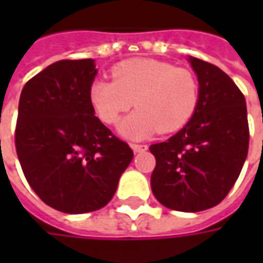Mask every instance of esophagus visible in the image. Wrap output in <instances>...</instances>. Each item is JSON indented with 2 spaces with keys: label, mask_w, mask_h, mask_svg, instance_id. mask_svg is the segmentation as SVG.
I'll use <instances>...</instances> for the list:
<instances>
[{
  "label": "esophagus",
  "mask_w": 263,
  "mask_h": 263,
  "mask_svg": "<svg viewBox=\"0 0 263 263\" xmlns=\"http://www.w3.org/2000/svg\"><path fill=\"white\" fill-rule=\"evenodd\" d=\"M131 148L134 149V152H145L148 149V145H145V143H132Z\"/></svg>",
  "instance_id": "esophagus-1"
}]
</instances>
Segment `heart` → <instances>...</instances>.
I'll return each instance as SVG.
<instances>
[{
	"label": "heart",
	"mask_w": 263,
	"mask_h": 263,
	"mask_svg": "<svg viewBox=\"0 0 263 263\" xmlns=\"http://www.w3.org/2000/svg\"><path fill=\"white\" fill-rule=\"evenodd\" d=\"M111 74L114 81H92L88 101L105 125H115L135 104L137 111L118 128L126 139L139 141L159 131H179L196 112L200 86L189 69L138 58L117 63Z\"/></svg>",
	"instance_id": "1"
}]
</instances>
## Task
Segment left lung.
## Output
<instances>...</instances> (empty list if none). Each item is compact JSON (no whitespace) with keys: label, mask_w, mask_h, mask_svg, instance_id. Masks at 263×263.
Wrapping results in <instances>:
<instances>
[{"label":"left lung","mask_w":263,"mask_h":263,"mask_svg":"<svg viewBox=\"0 0 263 263\" xmlns=\"http://www.w3.org/2000/svg\"><path fill=\"white\" fill-rule=\"evenodd\" d=\"M197 74L196 112L167 141L149 151L156 159L151 187L165 207L196 213L220 204L241 173L248 155L245 97L220 67L189 58Z\"/></svg>","instance_id":"left-lung-1"}]
</instances>
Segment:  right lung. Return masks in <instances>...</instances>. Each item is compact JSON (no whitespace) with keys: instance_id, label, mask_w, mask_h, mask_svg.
I'll list each match as a JSON object with an SVG mask.
<instances>
[{"instance_id":"add662e5","label":"right lung","mask_w":263,"mask_h":263,"mask_svg":"<svg viewBox=\"0 0 263 263\" xmlns=\"http://www.w3.org/2000/svg\"><path fill=\"white\" fill-rule=\"evenodd\" d=\"M92 59L59 60L26 83L20 98L15 148L29 186L67 214L107 205L134 158L94 115L88 87Z\"/></svg>"}]
</instances>
